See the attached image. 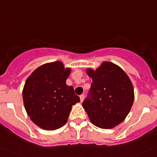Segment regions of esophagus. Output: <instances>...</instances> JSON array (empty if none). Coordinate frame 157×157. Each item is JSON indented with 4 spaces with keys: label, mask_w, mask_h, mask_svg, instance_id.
<instances>
[{
    "label": "esophagus",
    "mask_w": 157,
    "mask_h": 157,
    "mask_svg": "<svg viewBox=\"0 0 157 157\" xmlns=\"http://www.w3.org/2000/svg\"><path fill=\"white\" fill-rule=\"evenodd\" d=\"M80 102L82 103L83 100H84V95H80Z\"/></svg>",
    "instance_id": "1"
}]
</instances>
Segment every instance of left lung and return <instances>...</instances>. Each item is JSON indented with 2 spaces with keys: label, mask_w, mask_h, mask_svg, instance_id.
Here are the masks:
<instances>
[{
  "label": "left lung",
  "mask_w": 157,
  "mask_h": 157,
  "mask_svg": "<svg viewBox=\"0 0 157 157\" xmlns=\"http://www.w3.org/2000/svg\"><path fill=\"white\" fill-rule=\"evenodd\" d=\"M92 83L83 107L90 121L102 129H111L123 121L134 99L133 87L119 66L104 62L97 69H86Z\"/></svg>",
  "instance_id": "1"
}]
</instances>
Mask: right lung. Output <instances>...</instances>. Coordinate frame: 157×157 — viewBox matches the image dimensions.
<instances>
[{"mask_svg": "<svg viewBox=\"0 0 157 157\" xmlns=\"http://www.w3.org/2000/svg\"><path fill=\"white\" fill-rule=\"evenodd\" d=\"M71 69L62 62L41 65L29 76L23 89L24 107L39 127L54 130L67 122L72 106L80 102L66 80Z\"/></svg>", "mask_w": 157, "mask_h": 157, "instance_id": "1", "label": "right lung"}]
</instances>
